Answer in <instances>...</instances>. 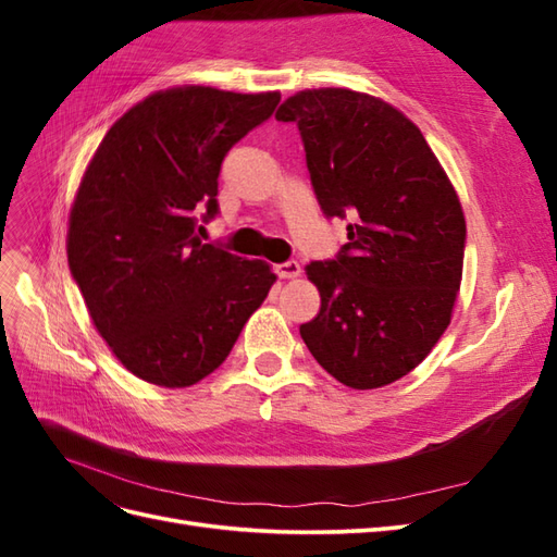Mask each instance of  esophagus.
<instances>
[{"label":"esophagus","mask_w":557,"mask_h":557,"mask_svg":"<svg viewBox=\"0 0 557 557\" xmlns=\"http://www.w3.org/2000/svg\"><path fill=\"white\" fill-rule=\"evenodd\" d=\"M276 274L278 278H297L301 274V267L299 262H283V264H276Z\"/></svg>","instance_id":"esophagus-1"}]
</instances>
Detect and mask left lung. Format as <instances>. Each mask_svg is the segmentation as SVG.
I'll return each mask as SVG.
<instances>
[{
  "instance_id": "8db88e82",
  "label": "left lung",
  "mask_w": 557,
  "mask_h": 557,
  "mask_svg": "<svg viewBox=\"0 0 557 557\" xmlns=\"http://www.w3.org/2000/svg\"><path fill=\"white\" fill-rule=\"evenodd\" d=\"M276 117L297 123L320 207L352 213L332 262L307 264L320 311L299 325L330 376L374 391L407 376L450 323L465 260V213L420 129L381 97L299 90Z\"/></svg>"
}]
</instances>
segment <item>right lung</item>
<instances>
[{"instance_id": "1", "label": "right lung", "mask_w": 557, "mask_h": 557, "mask_svg": "<svg viewBox=\"0 0 557 557\" xmlns=\"http://www.w3.org/2000/svg\"><path fill=\"white\" fill-rule=\"evenodd\" d=\"M281 92L158 90L125 111L78 183L66 258L99 336L137 379L188 387L221 367L276 274L201 244L227 150Z\"/></svg>"}]
</instances>
